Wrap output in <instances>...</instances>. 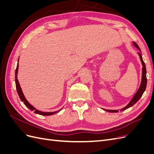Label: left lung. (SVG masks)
Wrapping results in <instances>:
<instances>
[{
    "mask_svg": "<svg viewBox=\"0 0 154 154\" xmlns=\"http://www.w3.org/2000/svg\"><path fill=\"white\" fill-rule=\"evenodd\" d=\"M133 44L136 47V48H137L139 51H140V53H137L138 55L139 58H140V60H141V63H142V66H143V68H142V77H141V84H140V86H139V88L137 91L136 92V94H135V95L134 96V97H132V99L130 100V101L128 103V104L125 106L124 108L120 109L119 110L122 112V111H123L126 109H127L128 108H130V107L132 106L134 104H136L137 102L138 101V100L141 98V97L142 96L143 94L144 93V91H145L146 89V84H147V78H146V66L145 64H144V62H143V58H142V56H141V49L140 48H139V46L135 43V42H133ZM105 110L107 111V112H119V110H108V109H104Z\"/></svg>",
    "mask_w": 154,
    "mask_h": 154,
    "instance_id": "obj_1",
    "label": "left lung"
}]
</instances>
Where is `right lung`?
Masks as SVG:
<instances>
[{"label": "right lung", "instance_id": "right-lung-1", "mask_svg": "<svg viewBox=\"0 0 154 154\" xmlns=\"http://www.w3.org/2000/svg\"><path fill=\"white\" fill-rule=\"evenodd\" d=\"M18 59H19V58H18ZM18 63H17V69L15 70V84H16V88H17V92H18V96H19V97L20 99L22 101L24 102V105L28 108L29 109H30L31 111L33 110L34 112L36 113V114H40V115H42V116H51V115H53L55 113L58 112H59L60 110H58V111H55V112H41L38 110L36 109L34 106H32L28 101H27V100L26 99V97L24 95V94H23V92L22 91V88L20 87V85L19 84V82H18V80L17 79V74H18Z\"/></svg>", "mask_w": 154, "mask_h": 154}]
</instances>
